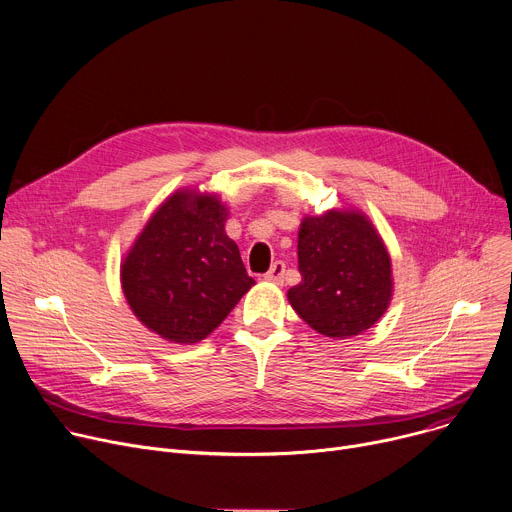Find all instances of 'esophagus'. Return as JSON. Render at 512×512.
Listing matches in <instances>:
<instances>
[{
	"label": "esophagus",
	"instance_id": "1",
	"mask_svg": "<svg viewBox=\"0 0 512 512\" xmlns=\"http://www.w3.org/2000/svg\"><path fill=\"white\" fill-rule=\"evenodd\" d=\"M284 271H286V263L284 261H275L271 265V269L263 277H265L267 282H271V284H282L284 282Z\"/></svg>",
	"mask_w": 512,
	"mask_h": 512
}]
</instances>
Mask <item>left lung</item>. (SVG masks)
<instances>
[{
    "instance_id": "1",
    "label": "left lung",
    "mask_w": 512,
    "mask_h": 512,
    "mask_svg": "<svg viewBox=\"0 0 512 512\" xmlns=\"http://www.w3.org/2000/svg\"><path fill=\"white\" fill-rule=\"evenodd\" d=\"M302 282L288 292L292 308L314 331L347 339L367 331L392 298L388 251L357 212H327L302 220L298 232Z\"/></svg>"
}]
</instances>
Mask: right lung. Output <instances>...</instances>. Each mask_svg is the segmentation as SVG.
<instances>
[{"label": "right lung", "instance_id": "1", "mask_svg": "<svg viewBox=\"0 0 512 512\" xmlns=\"http://www.w3.org/2000/svg\"><path fill=\"white\" fill-rule=\"evenodd\" d=\"M226 208L214 196L177 192L149 220L122 265V290L145 327L171 343L208 337L255 284Z\"/></svg>", "mask_w": 512, "mask_h": 512}]
</instances>
